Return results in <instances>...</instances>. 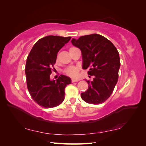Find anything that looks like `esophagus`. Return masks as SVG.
I'll use <instances>...</instances> for the list:
<instances>
[{"label":"esophagus","instance_id":"34e87169","mask_svg":"<svg viewBox=\"0 0 146 146\" xmlns=\"http://www.w3.org/2000/svg\"><path fill=\"white\" fill-rule=\"evenodd\" d=\"M78 79H71V82H78Z\"/></svg>","mask_w":146,"mask_h":146}]
</instances>
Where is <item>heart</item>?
<instances>
[{"mask_svg": "<svg viewBox=\"0 0 146 146\" xmlns=\"http://www.w3.org/2000/svg\"><path fill=\"white\" fill-rule=\"evenodd\" d=\"M75 48H70V51ZM79 71H80V68L76 66H70L66 68L65 70H64V73L65 75H68L70 77H76L78 75Z\"/></svg>", "mask_w": 146, "mask_h": 146, "instance_id": "obj_1", "label": "heart"}]
</instances>
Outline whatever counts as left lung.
<instances>
[{"label": "left lung", "mask_w": 146, "mask_h": 146, "mask_svg": "<svg viewBox=\"0 0 146 146\" xmlns=\"http://www.w3.org/2000/svg\"><path fill=\"white\" fill-rule=\"evenodd\" d=\"M82 54L83 69L93 76V81L86 80L88 89L81 98L91 104H100L107 100L114 90L118 79L120 60L113 44L98 34H92L71 40Z\"/></svg>", "instance_id": "1"}]
</instances>
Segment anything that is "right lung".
Here are the masks:
<instances>
[{
    "label": "right lung",
    "instance_id": "1",
    "mask_svg": "<svg viewBox=\"0 0 146 146\" xmlns=\"http://www.w3.org/2000/svg\"><path fill=\"white\" fill-rule=\"evenodd\" d=\"M71 36L49 35L34 44L27 57L25 67L27 88L35 102L44 108L56 107L63 102L66 86L71 79L60 75L50 80L58 51L70 40Z\"/></svg>",
    "mask_w": 146,
    "mask_h": 146
}]
</instances>
